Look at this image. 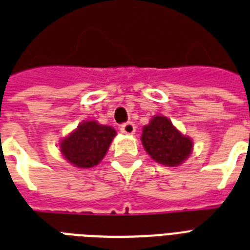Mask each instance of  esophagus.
Instances as JSON below:
<instances>
[{"label":"esophagus","mask_w":250,"mask_h":250,"mask_svg":"<svg viewBox=\"0 0 250 250\" xmlns=\"http://www.w3.org/2000/svg\"><path fill=\"white\" fill-rule=\"evenodd\" d=\"M121 131L125 133V135H133L136 131V127L132 122H127V123H123L121 125Z\"/></svg>","instance_id":"34e87169"}]
</instances>
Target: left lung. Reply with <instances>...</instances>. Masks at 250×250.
Masks as SVG:
<instances>
[{
	"mask_svg": "<svg viewBox=\"0 0 250 250\" xmlns=\"http://www.w3.org/2000/svg\"><path fill=\"white\" fill-rule=\"evenodd\" d=\"M141 141L150 157L168 167L181 164L192 150L191 140L174 128L172 122L163 115L154 117L144 127Z\"/></svg>",
	"mask_w": 250,
	"mask_h": 250,
	"instance_id": "8db88e82",
	"label": "left lung"
}]
</instances>
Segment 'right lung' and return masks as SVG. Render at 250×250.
I'll use <instances>...</instances> for the list:
<instances>
[{
  "label": "right lung",
  "instance_id": "obj_1",
  "mask_svg": "<svg viewBox=\"0 0 250 250\" xmlns=\"http://www.w3.org/2000/svg\"><path fill=\"white\" fill-rule=\"evenodd\" d=\"M115 135V129L109 125H101L95 121L84 122L62 140L60 150L76 167L90 168L105 157Z\"/></svg>",
  "mask_w": 250,
  "mask_h": 250
}]
</instances>
